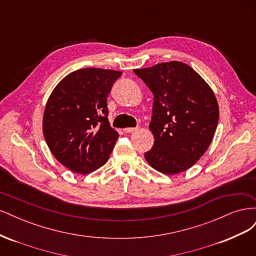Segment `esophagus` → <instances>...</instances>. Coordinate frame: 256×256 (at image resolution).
Here are the masks:
<instances>
[{
	"mask_svg": "<svg viewBox=\"0 0 256 256\" xmlns=\"http://www.w3.org/2000/svg\"><path fill=\"white\" fill-rule=\"evenodd\" d=\"M138 128H131V127H127V128H124L122 130L125 131V132H128V134H130V132H134V131H136Z\"/></svg>",
	"mask_w": 256,
	"mask_h": 256,
	"instance_id": "1",
	"label": "esophagus"
}]
</instances>
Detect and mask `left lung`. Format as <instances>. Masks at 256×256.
Instances as JSON below:
<instances>
[{
  "instance_id": "left-lung-1",
  "label": "left lung",
  "mask_w": 256,
  "mask_h": 256,
  "mask_svg": "<svg viewBox=\"0 0 256 256\" xmlns=\"http://www.w3.org/2000/svg\"><path fill=\"white\" fill-rule=\"evenodd\" d=\"M134 72L154 97L150 124L154 142L145 159L158 172L182 173L196 164L212 141L219 120L214 92L194 69L182 62Z\"/></svg>"
}]
</instances>
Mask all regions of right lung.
Listing matches in <instances>:
<instances>
[{"instance_id": "obj_1", "label": "right lung", "mask_w": 256, "mask_h": 256, "mask_svg": "<svg viewBox=\"0 0 256 256\" xmlns=\"http://www.w3.org/2000/svg\"><path fill=\"white\" fill-rule=\"evenodd\" d=\"M122 72L84 68L67 74L50 94L42 132L60 164L85 175L109 159L118 134L108 120L106 98Z\"/></svg>"}]
</instances>
